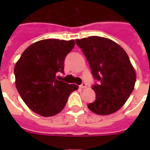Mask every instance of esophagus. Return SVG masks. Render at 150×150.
Listing matches in <instances>:
<instances>
[{"label": "esophagus", "mask_w": 150, "mask_h": 150, "mask_svg": "<svg viewBox=\"0 0 150 150\" xmlns=\"http://www.w3.org/2000/svg\"><path fill=\"white\" fill-rule=\"evenodd\" d=\"M86 82H82V84L80 85L79 86V87L80 88H82V89H84V88H86Z\"/></svg>", "instance_id": "1"}]
</instances>
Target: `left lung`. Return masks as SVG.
I'll list each match as a JSON object with an SVG mask.
<instances>
[{
	"mask_svg": "<svg viewBox=\"0 0 150 150\" xmlns=\"http://www.w3.org/2000/svg\"><path fill=\"white\" fill-rule=\"evenodd\" d=\"M75 42L89 62L93 79L98 81L92 86L96 100L88 104V108L100 115L117 111L130 96L136 81L127 53L117 43L100 36H89Z\"/></svg>",
	"mask_w": 150,
	"mask_h": 150,
	"instance_id": "8db88e82",
	"label": "left lung"
}]
</instances>
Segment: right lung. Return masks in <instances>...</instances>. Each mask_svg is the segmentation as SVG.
Listing matches in <instances>:
<instances>
[{"mask_svg":"<svg viewBox=\"0 0 150 150\" xmlns=\"http://www.w3.org/2000/svg\"><path fill=\"white\" fill-rule=\"evenodd\" d=\"M75 41L49 39L25 49L15 66V86L29 109L43 117L56 115L64 109L78 86L61 81L64 62Z\"/></svg>","mask_w":150,"mask_h":150,"instance_id":"1","label":"right lung"}]
</instances>
